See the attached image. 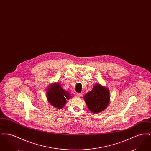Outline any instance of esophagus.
Segmentation results:
<instances>
[{"label": "esophagus", "mask_w": 151, "mask_h": 151, "mask_svg": "<svg viewBox=\"0 0 151 151\" xmlns=\"http://www.w3.org/2000/svg\"><path fill=\"white\" fill-rule=\"evenodd\" d=\"M76 96H77L78 97H81V96H83V93H76Z\"/></svg>", "instance_id": "obj_1"}]
</instances>
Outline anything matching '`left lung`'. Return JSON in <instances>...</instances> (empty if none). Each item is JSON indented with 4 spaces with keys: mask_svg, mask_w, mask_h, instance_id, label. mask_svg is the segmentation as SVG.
Wrapping results in <instances>:
<instances>
[{
    "mask_svg": "<svg viewBox=\"0 0 151 151\" xmlns=\"http://www.w3.org/2000/svg\"><path fill=\"white\" fill-rule=\"evenodd\" d=\"M110 98L109 90L99 84H95L92 90L84 97L88 108L93 113H99L107 108Z\"/></svg>",
    "mask_w": 151,
    "mask_h": 151,
    "instance_id": "1",
    "label": "left lung"
}]
</instances>
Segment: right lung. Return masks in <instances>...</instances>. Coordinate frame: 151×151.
Instances as JSON below:
<instances>
[{
	"instance_id": "right-lung-1",
	"label": "right lung",
	"mask_w": 151,
	"mask_h": 151,
	"mask_svg": "<svg viewBox=\"0 0 151 151\" xmlns=\"http://www.w3.org/2000/svg\"><path fill=\"white\" fill-rule=\"evenodd\" d=\"M46 97L51 105L58 109L63 108L67 100H69L71 97L70 93L64 90L58 83H52L48 87Z\"/></svg>"
}]
</instances>
